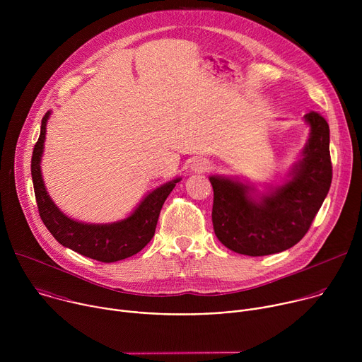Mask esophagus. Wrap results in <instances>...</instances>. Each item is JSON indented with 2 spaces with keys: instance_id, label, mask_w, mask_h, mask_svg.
<instances>
[{
  "instance_id": "obj_1",
  "label": "esophagus",
  "mask_w": 362,
  "mask_h": 362,
  "mask_svg": "<svg viewBox=\"0 0 362 362\" xmlns=\"http://www.w3.org/2000/svg\"><path fill=\"white\" fill-rule=\"evenodd\" d=\"M192 169L194 172H208L211 169V163L206 159H194L192 163Z\"/></svg>"
}]
</instances>
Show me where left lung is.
<instances>
[{"label": "left lung", "mask_w": 362, "mask_h": 362, "mask_svg": "<svg viewBox=\"0 0 362 362\" xmlns=\"http://www.w3.org/2000/svg\"><path fill=\"white\" fill-rule=\"evenodd\" d=\"M303 120L309 139L281 185L259 192L236 177L209 176L215 235L228 249L247 256L278 253L296 245L311 226L332 180L329 126L315 112Z\"/></svg>", "instance_id": "1"}]
</instances>
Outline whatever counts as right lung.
Returning <instances> with one entry per match:
<instances>
[{"mask_svg":"<svg viewBox=\"0 0 362 362\" xmlns=\"http://www.w3.org/2000/svg\"><path fill=\"white\" fill-rule=\"evenodd\" d=\"M49 115L51 112H47L41 120L40 137L31 158V176L37 206L45 228L63 246L100 262H117L136 255L151 240L162 206L176 183L182 179L176 177L148 192L137 208L122 221L112 223H86L71 219L49 197L42 180L41 158Z\"/></svg>","mask_w":362,"mask_h":362,"instance_id":"add662e5","label":"right lung"}]
</instances>
